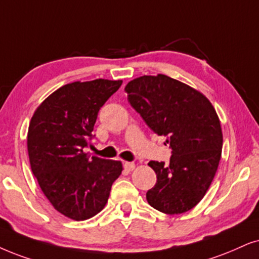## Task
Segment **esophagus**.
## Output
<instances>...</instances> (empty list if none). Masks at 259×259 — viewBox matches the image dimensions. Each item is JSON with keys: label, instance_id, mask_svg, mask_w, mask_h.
<instances>
[{"label": "esophagus", "instance_id": "1", "mask_svg": "<svg viewBox=\"0 0 259 259\" xmlns=\"http://www.w3.org/2000/svg\"><path fill=\"white\" fill-rule=\"evenodd\" d=\"M124 168L126 169V171H133L134 168H135V163L134 162H129V161H125L124 162Z\"/></svg>", "mask_w": 259, "mask_h": 259}]
</instances>
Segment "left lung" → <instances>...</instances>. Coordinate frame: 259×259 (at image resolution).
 <instances>
[{
	"mask_svg": "<svg viewBox=\"0 0 259 259\" xmlns=\"http://www.w3.org/2000/svg\"><path fill=\"white\" fill-rule=\"evenodd\" d=\"M124 91L130 105L172 149L168 165L148 163L156 184L147 191V201L168 215L190 210L204 197L221 159L217 111L201 92L162 74L134 78Z\"/></svg>",
	"mask_w": 259,
	"mask_h": 259,
	"instance_id": "8db88e82",
	"label": "left lung"
}]
</instances>
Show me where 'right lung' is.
Here are the masks:
<instances>
[{"label":"right lung","mask_w":259,"mask_h":259,"mask_svg":"<svg viewBox=\"0 0 259 259\" xmlns=\"http://www.w3.org/2000/svg\"><path fill=\"white\" fill-rule=\"evenodd\" d=\"M123 81L97 78L64 84L45 99L32 117L27 150L42 194L64 217L93 218L105 207L122 162L83 153L91 145L98 112Z\"/></svg>","instance_id":"right-lung-1"}]
</instances>
